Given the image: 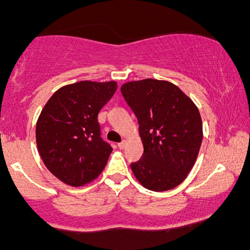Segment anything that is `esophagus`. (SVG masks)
I'll list each match as a JSON object with an SVG mask.
<instances>
[{"instance_id": "1", "label": "esophagus", "mask_w": 250, "mask_h": 250, "mask_svg": "<svg viewBox=\"0 0 250 250\" xmlns=\"http://www.w3.org/2000/svg\"><path fill=\"white\" fill-rule=\"evenodd\" d=\"M117 146H119V148H120V149H125V146H127V141H125V140H123V141H122V142H120L119 145H117Z\"/></svg>"}]
</instances>
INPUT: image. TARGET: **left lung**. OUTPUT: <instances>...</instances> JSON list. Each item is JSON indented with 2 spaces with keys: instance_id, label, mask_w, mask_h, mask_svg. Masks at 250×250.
Returning <instances> with one entry per match:
<instances>
[{
  "instance_id": "obj_1",
  "label": "left lung",
  "mask_w": 250,
  "mask_h": 250,
  "mask_svg": "<svg viewBox=\"0 0 250 250\" xmlns=\"http://www.w3.org/2000/svg\"><path fill=\"white\" fill-rule=\"evenodd\" d=\"M123 99L139 122L143 155L131 170L145 188L170 190L193 168L202 143V120L194 102L168 81L125 83Z\"/></svg>"
}]
</instances>
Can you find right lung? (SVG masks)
<instances>
[{
  "mask_svg": "<svg viewBox=\"0 0 250 250\" xmlns=\"http://www.w3.org/2000/svg\"><path fill=\"white\" fill-rule=\"evenodd\" d=\"M116 82L81 81L53 94L36 123V143L57 179L81 187L104 169L111 146L101 137L97 115L116 91Z\"/></svg>",
  "mask_w": 250,
  "mask_h": 250,
  "instance_id": "obj_1",
  "label": "right lung"
}]
</instances>
